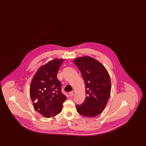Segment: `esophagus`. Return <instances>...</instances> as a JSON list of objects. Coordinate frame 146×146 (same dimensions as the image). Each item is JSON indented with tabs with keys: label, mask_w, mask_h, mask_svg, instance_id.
Wrapping results in <instances>:
<instances>
[{
	"label": "esophagus",
	"mask_w": 146,
	"mask_h": 146,
	"mask_svg": "<svg viewBox=\"0 0 146 146\" xmlns=\"http://www.w3.org/2000/svg\"><path fill=\"white\" fill-rule=\"evenodd\" d=\"M69 95H70V96H71V97L73 96H74V92H73V91H71V92H70V93H69Z\"/></svg>",
	"instance_id": "1"
}]
</instances>
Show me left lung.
<instances>
[{
  "label": "left lung",
  "instance_id": "1",
  "mask_svg": "<svg viewBox=\"0 0 146 146\" xmlns=\"http://www.w3.org/2000/svg\"><path fill=\"white\" fill-rule=\"evenodd\" d=\"M73 62L82 73L86 95L82 104L76 105V111L83 116L95 117L103 111L109 100L110 76L104 66L92 57H80Z\"/></svg>",
  "mask_w": 146,
  "mask_h": 146
}]
</instances>
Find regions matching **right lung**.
Wrapping results in <instances>:
<instances>
[{"label": "right lung", "instance_id": "add662e5", "mask_svg": "<svg viewBox=\"0 0 146 146\" xmlns=\"http://www.w3.org/2000/svg\"><path fill=\"white\" fill-rule=\"evenodd\" d=\"M63 59H53L41 66L33 76L30 95L35 110L46 118L59 114L67 97L61 92L57 74Z\"/></svg>", "mask_w": 146, "mask_h": 146}]
</instances>
